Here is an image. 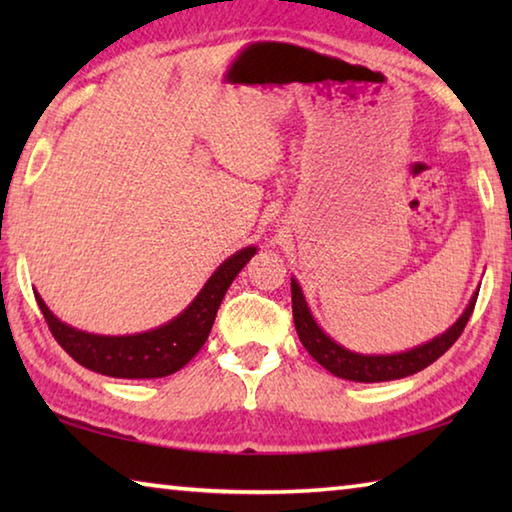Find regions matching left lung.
<instances>
[{
  "label": "left lung",
  "instance_id": "8db88e82",
  "mask_svg": "<svg viewBox=\"0 0 512 512\" xmlns=\"http://www.w3.org/2000/svg\"><path fill=\"white\" fill-rule=\"evenodd\" d=\"M476 296H479V291L474 293L461 318H458L452 327L445 329L443 334H438L436 339L397 354H361L343 348V345H339L334 339H329L316 323L314 314H311L298 280L291 277L293 323H296L298 336L302 345H305V350L320 363V366L332 372V375L350 381H363V384L415 375V372L431 366L438 357H443V354L456 343L458 336H461L467 320H470L476 305Z\"/></svg>",
  "mask_w": 512,
  "mask_h": 512
}]
</instances>
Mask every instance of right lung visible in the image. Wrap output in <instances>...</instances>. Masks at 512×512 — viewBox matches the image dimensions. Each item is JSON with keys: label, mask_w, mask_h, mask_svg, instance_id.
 Here are the masks:
<instances>
[{"label": "right lung", "mask_w": 512, "mask_h": 512, "mask_svg": "<svg viewBox=\"0 0 512 512\" xmlns=\"http://www.w3.org/2000/svg\"><path fill=\"white\" fill-rule=\"evenodd\" d=\"M255 253V246L237 250L216 268L210 280L205 282V287L198 291V296L176 318L140 334L103 336L83 332V329L58 320L54 311L40 298V293H33H36L38 307L54 339L83 368L119 379L167 377L187 366L196 357V352L203 348L225 291L230 289L232 280Z\"/></svg>", "instance_id": "add662e5"}]
</instances>
